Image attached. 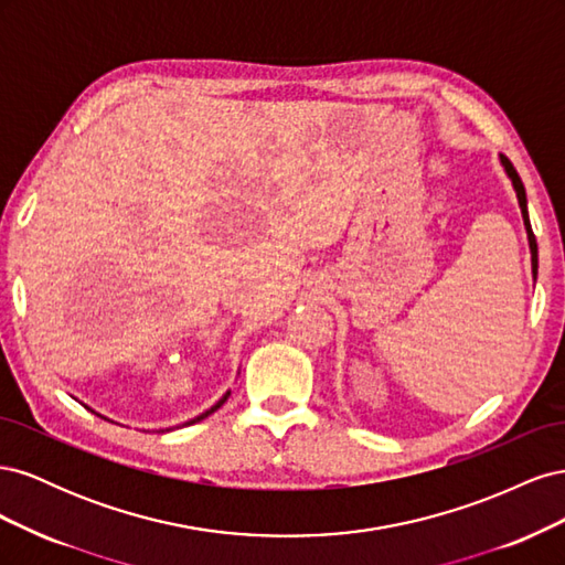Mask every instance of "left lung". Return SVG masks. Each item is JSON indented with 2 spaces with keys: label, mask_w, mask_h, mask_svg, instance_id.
<instances>
[{
  "label": "left lung",
  "mask_w": 565,
  "mask_h": 565,
  "mask_svg": "<svg viewBox=\"0 0 565 565\" xmlns=\"http://www.w3.org/2000/svg\"><path fill=\"white\" fill-rule=\"evenodd\" d=\"M500 164L504 169L507 179L511 181V185H514V193H516V200H519V207H521V216H523V226H525V235H527V247H530V264H533V278H537V243H535V235H533V228H530V218H527V198H525V188H523V181L521 177L516 174L514 164H511L504 156H500Z\"/></svg>",
  "instance_id": "8db88e82"
}]
</instances>
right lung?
<instances>
[{
    "mask_svg": "<svg viewBox=\"0 0 565 565\" xmlns=\"http://www.w3.org/2000/svg\"><path fill=\"white\" fill-rule=\"evenodd\" d=\"M237 374H241V372H237ZM228 396H231V388H228V391L224 393V396H221V398H218V401H216V403H214L210 409H204L202 415H198V417H193V419H188V422H183V424H179V426H169V429H160V431H172V429H181V426H191V424H195V422H202L204 417H210L212 413H216V409H218L221 405H224V403L228 401ZM79 403H82V401H79ZM82 405L87 407V409H92L87 403H82ZM92 413H96V409H92ZM96 415H98V417H104V415H100V413H96ZM104 419H108V417H104ZM108 422H113V419H108Z\"/></svg>",
    "mask_w": 565,
    "mask_h": 565,
    "instance_id": "1",
    "label": "right lung"
}]
</instances>
